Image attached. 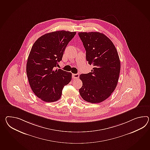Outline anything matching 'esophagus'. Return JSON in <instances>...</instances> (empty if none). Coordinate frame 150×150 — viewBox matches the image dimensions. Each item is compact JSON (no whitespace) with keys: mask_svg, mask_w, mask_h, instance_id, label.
Segmentation results:
<instances>
[{"mask_svg":"<svg viewBox=\"0 0 150 150\" xmlns=\"http://www.w3.org/2000/svg\"><path fill=\"white\" fill-rule=\"evenodd\" d=\"M79 77V74H73L72 75V77L74 79H78Z\"/></svg>","mask_w":150,"mask_h":150,"instance_id":"obj_1","label":"esophagus"}]
</instances>
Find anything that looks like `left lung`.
Instances as JSON below:
<instances>
[{
    "mask_svg": "<svg viewBox=\"0 0 150 150\" xmlns=\"http://www.w3.org/2000/svg\"><path fill=\"white\" fill-rule=\"evenodd\" d=\"M86 50V60L93 66L91 72L80 75L83 100L98 103L107 99L118 83L120 62L116 48L109 38L100 32H79Z\"/></svg>",
    "mask_w": 150,
    "mask_h": 150,
    "instance_id": "1",
    "label": "left lung"
}]
</instances>
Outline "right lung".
Here are the masks:
<instances>
[{"mask_svg":"<svg viewBox=\"0 0 150 150\" xmlns=\"http://www.w3.org/2000/svg\"><path fill=\"white\" fill-rule=\"evenodd\" d=\"M76 33L57 30L45 34L31 48L27 62V75L34 93L43 101L53 102L59 100L63 87L71 80L70 72L55 69Z\"/></svg>","mask_w":150,"mask_h":150,"instance_id":"1","label":"right lung"}]
</instances>
